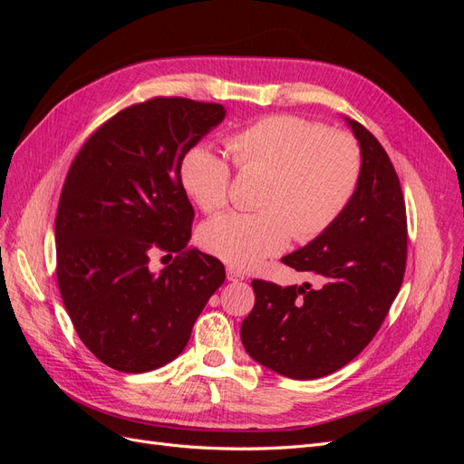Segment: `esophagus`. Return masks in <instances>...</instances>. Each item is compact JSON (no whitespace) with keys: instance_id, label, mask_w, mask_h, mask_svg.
Listing matches in <instances>:
<instances>
[{"instance_id":"34e87169","label":"esophagus","mask_w":464,"mask_h":464,"mask_svg":"<svg viewBox=\"0 0 464 464\" xmlns=\"http://www.w3.org/2000/svg\"><path fill=\"white\" fill-rule=\"evenodd\" d=\"M227 278L230 280V283H237V280H244L246 276H244L242 271L234 269V266H228V269H227Z\"/></svg>"}]
</instances>
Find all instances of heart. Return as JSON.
I'll use <instances>...</instances> for the list:
<instances>
[{
  "label": "heart",
  "mask_w": 464,
  "mask_h": 464,
  "mask_svg": "<svg viewBox=\"0 0 464 464\" xmlns=\"http://www.w3.org/2000/svg\"><path fill=\"white\" fill-rule=\"evenodd\" d=\"M237 170H263L256 213L208 220L199 244L237 269H251L283 251L290 237L307 242L325 232L353 201L362 176L354 137L298 116H266L227 139ZM230 164L207 145L188 150L181 181L205 213L228 203Z\"/></svg>",
  "instance_id": "b5f03b06"
}]
</instances>
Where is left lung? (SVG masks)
Here are the masks:
<instances>
[{"instance_id": "8db88e82", "label": "left lung", "mask_w": 464, "mask_h": 464, "mask_svg": "<svg viewBox=\"0 0 464 464\" xmlns=\"http://www.w3.org/2000/svg\"><path fill=\"white\" fill-rule=\"evenodd\" d=\"M362 152L353 201L331 227L283 263L317 285L254 280L256 305L242 323L246 353L290 379L341 370L370 344L402 285L406 208L399 176L382 143L348 120Z\"/></svg>"}]
</instances>
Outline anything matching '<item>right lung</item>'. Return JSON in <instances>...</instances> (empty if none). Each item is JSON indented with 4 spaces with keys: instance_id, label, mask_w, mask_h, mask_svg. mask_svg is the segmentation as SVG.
I'll use <instances>...</instances> for the list:
<instances>
[{
    "instance_id": "1",
    "label": "right lung",
    "mask_w": 464,
    "mask_h": 464,
    "mask_svg": "<svg viewBox=\"0 0 464 464\" xmlns=\"http://www.w3.org/2000/svg\"><path fill=\"white\" fill-rule=\"evenodd\" d=\"M227 116L222 104L157 96L102 123L69 168L55 215L58 285L91 353L125 373L162 368L227 278L188 249L193 207L181 160ZM157 250L178 253L157 276Z\"/></svg>"
}]
</instances>
